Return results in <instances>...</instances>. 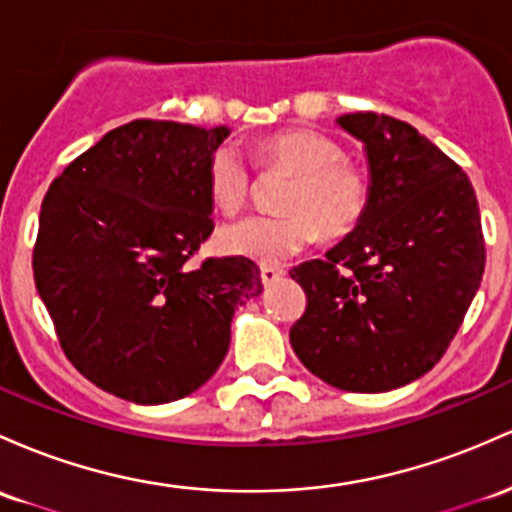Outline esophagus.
<instances>
[{"label": "esophagus", "mask_w": 512, "mask_h": 512, "mask_svg": "<svg viewBox=\"0 0 512 512\" xmlns=\"http://www.w3.org/2000/svg\"><path fill=\"white\" fill-rule=\"evenodd\" d=\"M260 277H262V284H265V286H272L274 282H279V279L284 277V269H277V267H262Z\"/></svg>", "instance_id": "1"}]
</instances>
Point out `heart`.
Listing matches in <instances>:
<instances>
[{"label": "heart", "instance_id": "1", "mask_svg": "<svg viewBox=\"0 0 512 512\" xmlns=\"http://www.w3.org/2000/svg\"><path fill=\"white\" fill-rule=\"evenodd\" d=\"M257 165L294 174L286 187V216H247L216 233L218 252L245 257L260 265H282L299 255L318 229L325 238H340L362 221L369 206V179L347 162L338 140L316 131H284L257 145ZM250 170L233 145L213 150L206 165V192L223 213L243 209L250 196Z\"/></svg>", "mask_w": 512, "mask_h": 512}]
</instances>
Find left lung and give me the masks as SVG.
Wrapping results in <instances>:
<instances>
[{
    "mask_svg": "<svg viewBox=\"0 0 512 512\" xmlns=\"http://www.w3.org/2000/svg\"><path fill=\"white\" fill-rule=\"evenodd\" d=\"M335 123L362 143L369 206L323 260L289 272L308 296L289 340L335 389H401L440 362L479 291V201L462 167L411 123L372 111Z\"/></svg>",
    "mask_w": 512,
    "mask_h": 512,
    "instance_id": "1",
    "label": "left lung"
}]
</instances>
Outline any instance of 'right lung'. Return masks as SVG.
<instances>
[{
    "mask_svg": "<svg viewBox=\"0 0 512 512\" xmlns=\"http://www.w3.org/2000/svg\"><path fill=\"white\" fill-rule=\"evenodd\" d=\"M228 126L131 121L50 184L33 277L60 345L99 389L140 406L216 374L238 306L262 294L245 257H189L213 233L206 165Z\"/></svg>",
    "mask_w": 512,
    "mask_h": 512,
    "instance_id": "1",
    "label": "right lung"
}]
</instances>
